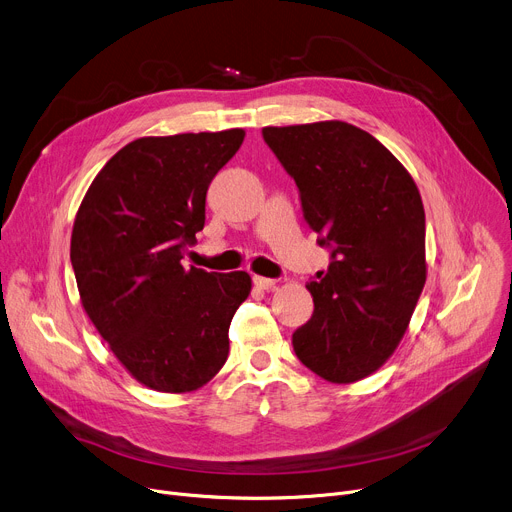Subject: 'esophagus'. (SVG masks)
I'll list each match as a JSON object with an SVG mask.
<instances>
[{
	"label": "esophagus",
	"mask_w": 512,
	"mask_h": 512,
	"mask_svg": "<svg viewBox=\"0 0 512 512\" xmlns=\"http://www.w3.org/2000/svg\"><path fill=\"white\" fill-rule=\"evenodd\" d=\"M253 284H255L259 290H271V288L275 286V280H271V277L255 275V277H253Z\"/></svg>",
	"instance_id": "34e87169"
}]
</instances>
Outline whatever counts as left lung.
I'll return each instance as SVG.
<instances>
[{
  "label": "left lung",
  "instance_id": "left-lung-1",
  "mask_svg": "<svg viewBox=\"0 0 512 512\" xmlns=\"http://www.w3.org/2000/svg\"><path fill=\"white\" fill-rule=\"evenodd\" d=\"M263 141L296 181L304 220L331 251L306 288L314 312L294 331L316 376L357 382L398 347L427 280L425 208L400 161L369 132L339 120L267 126Z\"/></svg>",
  "mask_w": 512,
  "mask_h": 512
}]
</instances>
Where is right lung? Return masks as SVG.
Wrapping results in <instances>:
<instances>
[{"mask_svg": "<svg viewBox=\"0 0 512 512\" xmlns=\"http://www.w3.org/2000/svg\"><path fill=\"white\" fill-rule=\"evenodd\" d=\"M243 138V128L136 138L91 181L75 216L81 304L147 388L198 390L228 357L230 320L251 277L185 269L181 259L204 228L210 181Z\"/></svg>", "mask_w": 512, "mask_h": 512, "instance_id": "right-lung-1", "label": "right lung"}]
</instances>
